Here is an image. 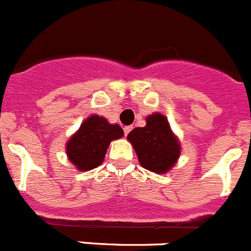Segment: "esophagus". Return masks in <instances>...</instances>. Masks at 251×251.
I'll return each mask as SVG.
<instances>
[{
	"label": "esophagus",
	"instance_id": "34e87169",
	"mask_svg": "<svg viewBox=\"0 0 251 251\" xmlns=\"http://www.w3.org/2000/svg\"><path fill=\"white\" fill-rule=\"evenodd\" d=\"M132 129H133L132 126H127V127H124V128H123L124 135H128V134H129V132H130V130H132Z\"/></svg>",
	"mask_w": 251,
	"mask_h": 251
}]
</instances>
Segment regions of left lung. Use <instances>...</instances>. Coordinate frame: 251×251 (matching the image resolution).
Wrapping results in <instances>:
<instances>
[{
    "label": "left lung",
    "instance_id": "8db88e82",
    "mask_svg": "<svg viewBox=\"0 0 251 251\" xmlns=\"http://www.w3.org/2000/svg\"><path fill=\"white\" fill-rule=\"evenodd\" d=\"M127 138L134 147L140 165L152 173L169 171L180 155L177 138L171 132L166 117L160 113L147 117V126L134 128Z\"/></svg>",
    "mask_w": 251,
    "mask_h": 251
}]
</instances>
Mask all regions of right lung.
<instances>
[{
    "mask_svg": "<svg viewBox=\"0 0 251 251\" xmlns=\"http://www.w3.org/2000/svg\"><path fill=\"white\" fill-rule=\"evenodd\" d=\"M118 124H109L100 116L88 117L66 144L69 160L80 171L92 170L102 164L109 143L123 137Z\"/></svg>",
    "mask_w": 251,
    "mask_h": 251,
    "instance_id": "obj_1",
    "label": "right lung"
}]
</instances>
